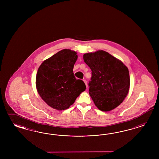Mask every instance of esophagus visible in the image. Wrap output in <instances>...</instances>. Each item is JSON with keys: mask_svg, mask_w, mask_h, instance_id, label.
<instances>
[{"mask_svg": "<svg viewBox=\"0 0 159 159\" xmlns=\"http://www.w3.org/2000/svg\"><path fill=\"white\" fill-rule=\"evenodd\" d=\"M83 82H84V83H85L86 86L87 87V83L86 80H83Z\"/></svg>", "mask_w": 159, "mask_h": 159, "instance_id": "34e87169", "label": "esophagus"}]
</instances>
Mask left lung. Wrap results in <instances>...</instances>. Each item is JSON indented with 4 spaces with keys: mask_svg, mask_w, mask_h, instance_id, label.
Listing matches in <instances>:
<instances>
[{
    "mask_svg": "<svg viewBox=\"0 0 159 159\" xmlns=\"http://www.w3.org/2000/svg\"><path fill=\"white\" fill-rule=\"evenodd\" d=\"M92 70L89 94L102 111L114 110L124 100L130 87L128 67L118 59L102 50L83 55Z\"/></svg>",
    "mask_w": 159,
    "mask_h": 159,
    "instance_id": "8db88e82",
    "label": "left lung"
}]
</instances>
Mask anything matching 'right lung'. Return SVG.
<instances>
[{"label": "right lung", "instance_id": "1", "mask_svg": "<svg viewBox=\"0 0 159 159\" xmlns=\"http://www.w3.org/2000/svg\"><path fill=\"white\" fill-rule=\"evenodd\" d=\"M77 52L64 49L45 60L39 66L35 84L39 96L48 106L59 111L66 110L86 90L82 80L73 72Z\"/></svg>", "mask_w": 159, "mask_h": 159}]
</instances>
